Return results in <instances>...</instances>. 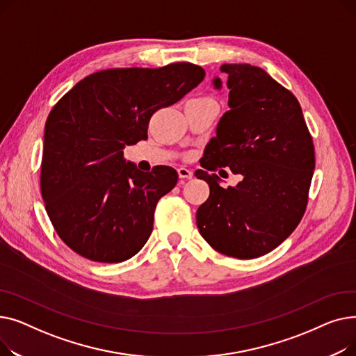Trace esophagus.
Returning a JSON list of instances; mask_svg holds the SVG:
<instances>
[{"label": "esophagus", "instance_id": "34e87169", "mask_svg": "<svg viewBox=\"0 0 356 356\" xmlns=\"http://www.w3.org/2000/svg\"><path fill=\"white\" fill-rule=\"evenodd\" d=\"M177 173H179V177H180V179H192V176H193V172L191 170V168L184 167V165H181V167L177 168Z\"/></svg>", "mask_w": 356, "mask_h": 356}]
</instances>
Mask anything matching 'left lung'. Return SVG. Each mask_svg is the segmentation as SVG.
Wrapping results in <instances>:
<instances>
[{"label":"left lung","instance_id":"8db88e82","mask_svg":"<svg viewBox=\"0 0 356 356\" xmlns=\"http://www.w3.org/2000/svg\"><path fill=\"white\" fill-rule=\"evenodd\" d=\"M229 109L195 176L209 184L196 212L200 235L218 252L251 259L289 238L300 222L314 170L313 140L300 104L261 67L222 65ZM222 89L220 78L212 81ZM229 166L243 180L223 190L207 170Z\"/></svg>","mask_w":356,"mask_h":356}]
</instances>
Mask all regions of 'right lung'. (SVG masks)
Returning a JSON list of instances; mask_svg holds the SVG:
<instances>
[{
	"label": "right lung",
	"mask_w": 356,
	"mask_h": 356,
	"mask_svg": "<svg viewBox=\"0 0 356 356\" xmlns=\"http://www.w3.org/2000/svg\"><path fill=\"white\" fill-rule=\"evenodd\" d=\"M192 63L92 73L53 106L44 127L40 188L65 244L98 263L134 257L153 231L156 204L177 183L173 167L145 173L124 148L147 140L148 122L196 88Z\"/></svg>",
	"instance_id": "right-lung-1"
}]
</instances>
